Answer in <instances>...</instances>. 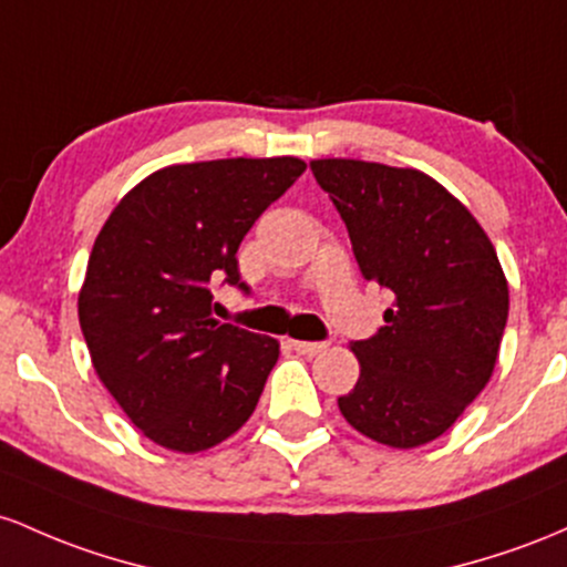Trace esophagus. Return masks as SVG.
<instances>
[{
    "label": "esophagus",
    "instance_id": "obj_1",
    "mask_svg": "<svg viewBox=\"0 0 567 567\" xmlns=\"http://www.w3.org/2000/svg\"><path fill=\"white\" fill-rule=\"evenodd\" d=\"M291 348H295L300 355H318L327 351V342H305V340H291Z\"/></svg>",
    "mask_w": 567,
    "mask_h": 567
}]
</instances>
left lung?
<instances>
[{"mask_svg": "<svg viewBox=\"0 0 567 567\" xmlns=\"http://www.w3.org/2000/svg\"><path fill=\"white\" fill-rule=\"evenodd\" d=\"M310 171L346 221L361 276L393 295L385 327L351 346L361 374L337 399L342 417L388 447L434 442L493 378L508 316L498 254L423 171L348 157Z\"/></svg>", "mask_w": 567, "mask_h": 567, "instance_id": "obj_1", "label": "left lung"}]
</instances>
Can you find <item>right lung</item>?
<instances>
[{"instance_id": "1", "label": "right lung", "mask_w": 567, "mask_h": 567, "mask_svg": "<svg viewBox=\"0 0 567 567\" xmlns=\"http://www.w3.org/2000/svg\"><path fill=\"white\" fill-rule=\"evenodd\" d=\"M305 171L227 157L155 171L95 238L78 313L99 380L146 439L203 453L251 417L278 340L216 321L212 281L240 284V240Z\"/></svg>"}]
</instances>
